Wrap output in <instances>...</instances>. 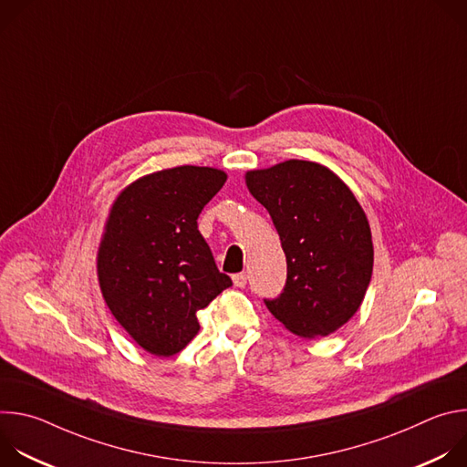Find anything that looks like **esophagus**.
<instances>
[{
	"instance_id": "esophagus-1",
	"label": "esophagus",
	"mask_w": 467,
	"mask_h": 467,
	"mask_svg": "<svg viewBox=\"0 0 467 467\" xmlns=\"http://www.w3.org/2000/svg\"><path fill=\"white\" fill-rule=\"evenodd\" d=\"M233 283H234V286L244 288V286L247 285V274H236V275H233Z\"/></svg>"
}]
</instances>
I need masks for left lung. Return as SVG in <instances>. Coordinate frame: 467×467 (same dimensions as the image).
<instances>
[{
	"label": "left lung",
	"mask_w": 467,
	"mask_h": 467,
	"mask_svg": "<svg viewBox=\"0 0 467 467\" xmlns=\"http://www.w3.org/2000/svg\"><path fill=\"white\" fill-rule=\"evenodd\" d=\"M286 254V285L268 310L301 338L328 337L360 308L373 272L368 218L348 184L310 161L245 173Z\"/></svg>",
	"instance_id": "obj_1"
}]
</instances>
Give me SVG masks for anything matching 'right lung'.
Segmentation results:
<instances>
[{
  "label": "right lung",
  "mask_w": 467,
  "mask_h": 467,
  "mask_svg": "<svg viewBox=\"0 0 467 467\" xmlns=\"http://www.w3.org/2000/svg\"><path fill=\"white\" fill-rule=\"evenodd\" d=\"M216 168L177 166L130 182L109 213L98 251L107 306L148 353L171 357L197 335L195 312L233 285L197 229L225 184Z\"/></svg>",
  "instance_id": "obj_1"
}]
</instances>
